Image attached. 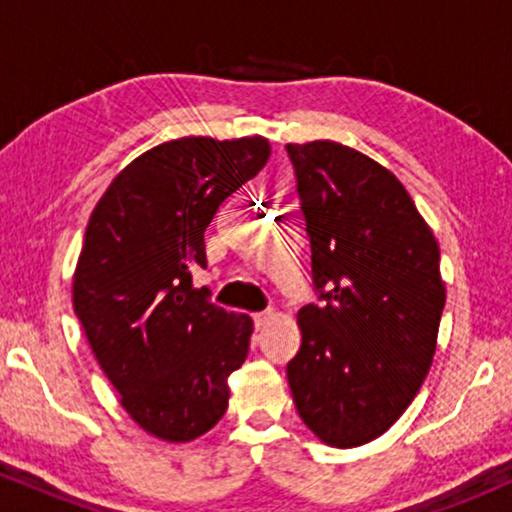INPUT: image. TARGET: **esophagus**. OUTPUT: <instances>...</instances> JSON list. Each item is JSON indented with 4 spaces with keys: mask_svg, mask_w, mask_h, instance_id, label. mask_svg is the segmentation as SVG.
Returning <instances> with one entry per match:
<instances>
[{
    "mask_svg": "<svg viewBox=\"0 0 512 512\" xmlns=\"http://www.w3.org/2000/svg\"><path fill=\"white\" fill-rule=\"evenodd\" d=\"M272 310H264V313H255V315H252V320H255V327H257V330H260V327L262 325H267V322L269 320H272Z\"/></svg>",
    "mask_w": 512,
    "mask_h": 512,
    "instance_id": "esophagus-1",
    "label": "esophagus"
}]
</instances>
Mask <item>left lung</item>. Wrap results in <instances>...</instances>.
<instances>
[{
	"label": "left lung",
	"instance_id": "1",
	"mask_svg": "<svg viewBox=\"0 0 512 512\" xmlns=\"http://www.w3.org/2000/svg\"><path fill=\"white\" fill-rule=\"evenodd\" d=\"M310 238L320 305L298 310L286 366L303 424L332 448L390 428L436 354L445 284L440 250L390 170L337 142L286 144Z\"/></svg>",
	"mask_w": 512,
	"mask_h": 512
}]
</instances>
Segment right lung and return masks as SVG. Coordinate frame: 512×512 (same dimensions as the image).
Returning <instances> with one entry per match:
<instances>
[{
	"instance_id": "add662e5",
	"label": "right lung",
	"mask_w": 512,
	"mask_h": 512,
	"mask_svg": "<svg viewBox=\"0 0 512 512\" xmlns=\"http://www.w3.org/2000/svg\"><path fill=\"white\" fill-rule=\"evenodd\" d=\"M264 137H182L134 158L88 219L74 313L120 404L151 436L187 443L219 424L250 315L192 289L221 202L264 168Z\"/></svg>"
}]
</instances>
